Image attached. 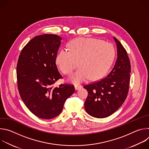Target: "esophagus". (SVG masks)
I'll list each match as a JSON object with an SVG mask.
<instances>
[{
	"label": "esophagus",
	"instance_id": "34e87169",
	"mask_svg": "<svg viewBox=\"0 0 149 149\" xmlns=\"http://www.w3.org/2000/svg\"><path fill=\"white\" fill-rule=\"evenodd\" d=\"M74 87H75V89L76 90H78L80 89L81 88H82V86H81V85H79V84H75Z\"/></svg>",
	"mask_w": 149,
	"mask_h": 149
}]
</instances>
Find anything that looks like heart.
I'll use <instances>...</instances> for the list:
<instances>
[{"label":"heart","instance_id":"obj_1","mask_svg":"<svg viewBox=\"0 0 149 149\" xmlns=\"http://www.w3.org/2000/svg\"><path fill=\"white\" fill-rule=\"evenodd\" d=\"M114 56L115 51L111 44L98 39L81 38L71 42L70 51H59L56 63L63 74H70L78 66V62L80 68L69 80L79 83L102 77L111 65Z\"/></svg>","mask_w":149,"mask_h":149}]
</instances>
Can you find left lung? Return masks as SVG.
<instances>
[{"mask_svg": "<svg viewBox=\"0 0 149 149\" xmlns=\"http://www.w3.org/2000/svg\"><path fill=\"white\" fill-rule=\"evenodd\" d=\"M114 38L117 44V58L113 70L100 80L84 86L88 93L85 109L95 118H105L113 114L121 107L129 93L130 59L120 41Z\"/></svg>", "mask_w": 149, "mask_h": 149, "instance_id": "obj_1", "label": "left lung"}]
</instances>
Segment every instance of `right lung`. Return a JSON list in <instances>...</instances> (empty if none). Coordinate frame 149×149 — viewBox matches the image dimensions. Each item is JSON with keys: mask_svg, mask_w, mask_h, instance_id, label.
I'll list each match as a JSON object with an SVG mask.
<instances>
[{"mask_svg": "<svg viewBox=\"0 0 149 149\" xmlns=\"http://www.w3.org/2000/svg\"><path fill=\"white\" fill-rule=\"evenodd\" d=\"M61 40L54 34L36 36L23 48L17 61L20 96L30 111L42 119L58 116L66 100L75 92L72 84L54 87V84L62 78L56 65Z\"/></svg>", "mask_w": 149, "mask_h": 149, "instance_id": "right-lung-1", "label": "right lung"}]
</instances>
